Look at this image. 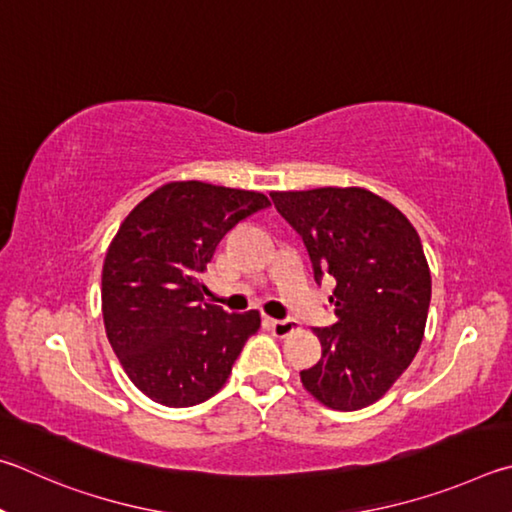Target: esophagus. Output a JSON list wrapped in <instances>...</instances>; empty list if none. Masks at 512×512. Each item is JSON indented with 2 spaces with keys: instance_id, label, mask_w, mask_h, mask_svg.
Returning a JSON list of instances; mask_svg holds the SVG:
<instances>
[{
  "instance_id": "esophagus-1",
  "label": "esophagus",
  "mask_w": 512,
  "mask_h": 512,
  "mask_svg": "<svg viewBox=\"0 0 512 512\" xmlns=\"http://www.w3.org/2000/svg\"><path fill=\"white\" fill-rule=\"evenodd\" d=\"M267 324H270V330L276 337H288L294 330H299V324L294 319H270Z\"/></svg>"
}]
</instances>
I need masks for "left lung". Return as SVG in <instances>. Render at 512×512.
<instances>
[{
    "label": "left lung",
    "instance_id": "8db88e82",
    "mask_svg": "<svg viewBox=\"0 0 512 512\" xmlns=\"http://www.w3.org/2000/svg\"><path fill=\"white\" fill-rule=\"evenodd\" d=\"M301 233L317 281H337V321L312 328L321 360L301 371L312 398L337 411L378 402L414 360L425 337L432 274L405 213L362 186L272 191Z\"/></svg>",
    "mask_w": 512,
    "mask_h": 512
}]
</instances>
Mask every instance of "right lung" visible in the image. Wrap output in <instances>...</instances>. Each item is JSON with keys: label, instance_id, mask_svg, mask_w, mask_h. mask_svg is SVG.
I'll return each mask as SVG.
<instances>
[{"label": "right lung", "instance_id": "add662e5", "mask_svg": "<svg viewBox=\"0 0 512 512\" xmlns=\"http://www.w3.org/2000/svg\"><path fill=\"white\" fill-rule=\"evenodd\" d=\"M270 204L261 191L188 179L155 188L121 222L101 274L103 324L123 371L150 400H209L261 328L258 310L229 315L206 301L202 272L220 240Z\"/></svg>", "mask_w": 512, "mask_h": 512}]
</instances>
